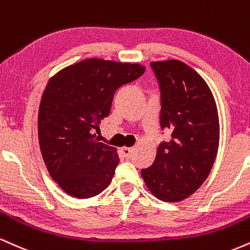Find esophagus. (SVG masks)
Wrapping results in <instances>:
<instances>
[{
    "label": "esophagus",
    "mask_w": 250,
    "mask_h": 250,
    "mask_svg": "<svg viewBox=\"0 0 250 250\" xmlns=\"http://www.w3.org/2000/svg\"><path fill=\"white\" fill-rule=\"evenodd\" d=\"M121 151L125 158H130L131 155H133V149L127 148V146H123V148H121Z\"/></svg>",
    "instance_id": "esophagus-1"
}]
</instances>
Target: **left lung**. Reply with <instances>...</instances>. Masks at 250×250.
<instances>
[{
    "instance_id": "left-lung-1",
    "label": "left lung",
    "mask_w": 250,
    "mask_h": 250,
    "mask_svg": "<svg viewBox=\"0 0 250 250\" xmlns=\"http://www.w3.org/2000/svg\"><path fill=\"white\" fill-rule=\"evenodd\" d=\"M150 65L161 88L159 123L171 140L159 144L154 163L141 174L156 198L176 203L194 193L211 172L220 137L218 109L206 81L185 62Z\"/></svg>"
}]
</instances>
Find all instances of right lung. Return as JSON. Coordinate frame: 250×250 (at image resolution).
<instances>
[{
  "label": "right lung",
  "mask_w": 250,
  "mask_h": 250,
  "mask_svg": "<svg viewBox=\"0 0 250 250\" xmlns=\"http://www.w3.org/2000/svg\"><path fill=\"white\" fill-rule=\"evenodd\" d=\"M144 71L141 64L89 58L49 80L39 104V146L50 176L68 195L87 199L110 184L119 155L93 133L109 115L116 89Z\"/></svg>",
  "instance_id": "1"
}]
</instances>
